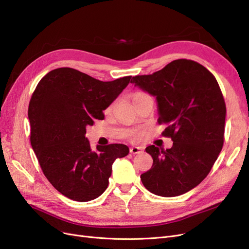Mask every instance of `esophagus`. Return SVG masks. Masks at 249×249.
I'll return each instance as SVG.
<instances>
[{
    "label": "esophagus",
    "mask_w": 249,
    "mask_h": 249,
    "mask_svg": "<svg viewBox=\"0 0 249 249\" xmlns=\"http://www.w3.org/2000/svg\"><path fill=\"white\" fill-rule=\"evenodd\" d=\"M142 151V147H138V146H132L130 147V153L133 154V155H137V154H140Z\"/></svg>",
    "instance_id": "34e87169"
}]
</instances>
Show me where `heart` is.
<instances>
[{"instance_id": "obj_1", "label": "heart", "mask_w": 249, "mask_h": 249, "mask_svg": "<svg viewBox=\"0 0 249 249\" xmlns=\"http://www.w3.org/2000/svg\"><path fill=\"white\" fill-rule=\"evenodd\" d=\"M139 93H140V92H137V93H135V94H139Z\"/></svg>"}]
</instances>
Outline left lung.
Wrapping results in <instances>:
<instances>
[{"mask_svg": "<svg viewBox=\"0 0 249 249\" xmlns=\"http://www.w3.org/2000/svg\"><path fill=\"white\" fill-rule=\"evenodd\" d=\"M131 83L157 100L163 134L173 140L167 148H145L154 160L140 175L144 187L172 197L196 187L207 177L224 143L226 105L213 75L186 59L169 63L150 75H137Z\"/></svg>", "mask_w": 249, "mask_h": 249, "instance_id": "1", "label": "left lung"}]
</instances>
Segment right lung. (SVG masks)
Segmentation results:
<instances>
[{
  "instance_id": "1",
  "label": "right lung",
  "mask_w": 249,
  "mask_h": 249,
  "mask_svg": "<svg viewBox=\"0 0 249 249\" xmlns=\"http://www.w3.org/2000/svg\"><path fill=\"white\" fill-rule=\"evenodd\" d=\"M131 76L100 81L72 68H58L38 82L28 107L30 142L47 179L66 197L85 202L107 189L116 159L129 154L125 144L90 148L86 126L129 84Z\"/></svg>"
}]
</instances>
